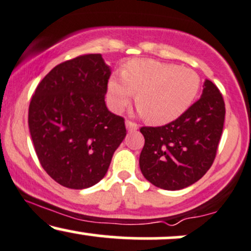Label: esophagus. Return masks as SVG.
I'll list each match as a JSON object with an SVG mask.
<instances>
[{
  "instance_id": "obj_1",
  "label": "esophagus",
  "mask_w": 251,
  "mask_h": 251,
  "mask_svg": "<svg viewBox=\"0 0 251 251\" xmlns=\"http://www.w3.org/2000/svg\"><path fill=\"white\" fill-rule=\"evenodd\" d=\"M125 124H126V128H127V131H129V132L137 131L138 129V125L135 123H132V122H129V120H127Z\"/></svg>"
}]
</instances>
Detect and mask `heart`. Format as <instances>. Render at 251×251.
Segmentation results:
<instances>
[{
  "label": "heart",
  "mask_w": 251,
  "mask_h": 251,
  "mask_svg": "<svg viewBox=\"0 0 251 251\" xmlns=\"http://www.w3.org/2000/svg\"><path fill=\"white\" fill-rule=\"evenodd\" d=\"M200 89L196 72L152 59H134L122 76L109 79L107 91L112 108H125L137 93L138 108L150 123L166 124L185 113Z\"/></svg>",
  "instance_id": "obj_1"
}]
</instances>
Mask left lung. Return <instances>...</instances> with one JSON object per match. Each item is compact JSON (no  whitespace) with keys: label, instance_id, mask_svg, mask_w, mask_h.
<instances>
[{"label":"left lung","instance_id":"8db88e82","mask_svg":"<svg viewBox=\"0 0 251 251\" xmlns=\"http://www.w3.org/2000/svg\"><path fill=\"white\" fill-rule=\"evenodd\" d=\"M226 105L220 89L205 80L203 93L174 122L140 128L144 177L157 188L180 190L200 180L214 163L223 131Z\"/></svg>","mask_w":251,"mask_h":251}]
</instances>
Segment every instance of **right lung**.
<instances>
[{"label": "right lung", "instance_id": "obj_1", "mask_svg": "<svg viewBox=\"0 0 251 251\" xmlns=\"http://www.w3.org/2000/svg\"><path fill=\"white\" fill-rule=\"evenodd\" d=\"M111 68L101 54L55 66L37 85L28 125L45 171L60 185L87 189L105 177L126 135L124 118L105 103Z\"/></svg>", "mask_w": 251, "mask_h": 251}]
</instances>
